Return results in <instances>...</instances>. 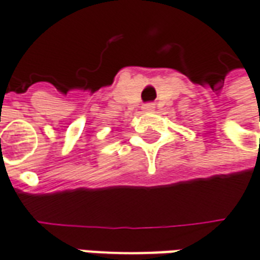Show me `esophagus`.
Wrapping results in <instances>:
<instances>
[{"label": "esophagus", "instance_id": "34e87169", "mask_svg": "<svg viewBox=\"0 0 260 260\" xmlns=\"http://www.w3.org/2000/svg\"><path fill=\"white\" fill-rule=\"evenodd\" d=\"M154 108H155V106H154V104L143 105V110H144V112H151V110H154Z\"/></svg>", "mask_w": 260, "mask_h": 260}]
</instances>
